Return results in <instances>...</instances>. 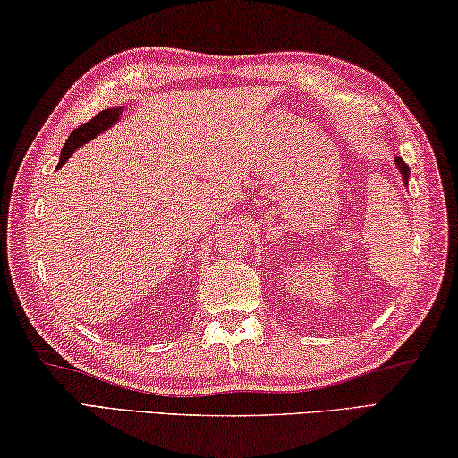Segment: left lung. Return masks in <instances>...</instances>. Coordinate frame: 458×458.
I'll return each instance as SVG.
<instances>
[{"label": "left lung", "mask_w": 458, "mask_h": 458, "mask_svg": "<svg viewBox=\"0 0 458 458\" xmlns=\"http://www.w3.org/2000/svg\"><path fill=\"white\" fill-rule=\"evenodd\" d=\"M394 162H396V170L401 172V176H403V182H404V184H409V176H411V170H409V165L404 164L401 157H394Z\"/></svg>", "instance_id": "8db88e82"}]
</instances>
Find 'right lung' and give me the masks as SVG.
Masks as SVG:
<instances>
[{"instance_id": "1", "label": "right lung", "mask_w": 458, "mask_h": 458, "mask_svg": "<svg viewBox=\"0 0 458 458\" xmlns=\"http://www.w3.org/2000/svg\"><path fill=\"white\" fill-rule=\"evenodd\" d=\"M122 114H124V107H109V109H103V112H99L98 115H95L93 120H89L87 124H82L81 128H76V131L70 134L66 145H64V149L60 153V164H57V167H62L64 164L68 162L70 156L76 149H81L82 145H87L89 140L98 139L99 134H103L106 131H109L115 122H120Z\"/></svg>"}]
</instances>
